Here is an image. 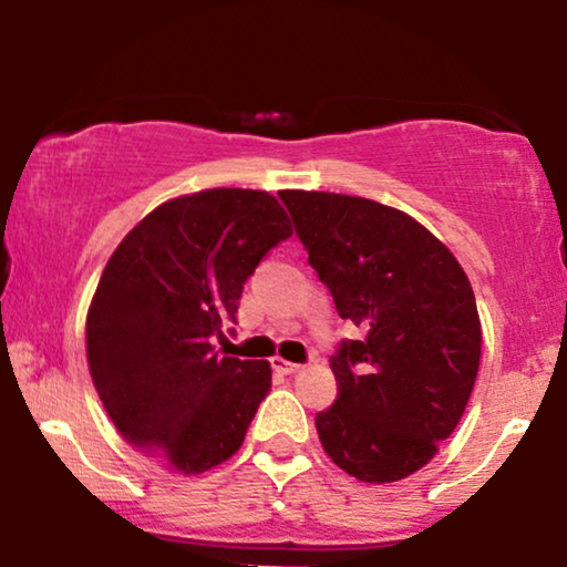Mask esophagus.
<instances>
[{
	"mask_svg": "<svg viewBox=\"0 0 567 567\" xmlns=\"http://www.w3.org/2000/svg\"><path fill=\"white\" fill-rule=\"evenodd\" d=\"M270 367L281 371V374H297V371L305 369V363H293V361L281 359V355H276V359H270Z\"/></svg>",
	"mask_w": 567,
	"mask_h": 567,
	"instance_id": "obj_1",
	"label": "esophagus"
}]
</instances>
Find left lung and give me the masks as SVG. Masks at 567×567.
<instances>
[{"instance_id":"left-lung-1","label":"left lung","mask_w":567,"mask_h":567,"mask_svg":"<svg viewBox=\"0 0 567 567\" xmlns=\"http://www.w3.org/2000/svg\"><path fill=\"white\" fill-rule=\"evenodd\" d=\"M278 196L338 315L363 330L330 355L338 400L315 417L322 449L363 483L413 475L475 386L483 332L470 278L398 208L340 193Z\"/></svg>"}]
</instances>
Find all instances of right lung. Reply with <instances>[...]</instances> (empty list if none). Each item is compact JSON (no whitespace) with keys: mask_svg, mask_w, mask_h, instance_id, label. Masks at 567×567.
<instances>
[{"mask_svg":"<svg viewBox=\"0 0 567 567\" xmlns=\"http://www.w3.org/2000/svg\"><path fill=\"white\" fill-rule=\"evenodd\" d=\"M289 216L266 190L212 188L167 200L123 237L87 312V361L121 436L198 475L243 446L270 390L268 361L214 351L245 281Z\"/></svg>","mask_w":567,"mask_h":567,"instance_id":"1","label":"right lung"}]
</instances>
